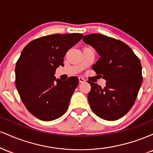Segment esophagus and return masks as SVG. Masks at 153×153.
Masks as SVG:
<instances>
[{"mask_svg":"<svg viewBox=\"0 0 153 153\" xmlns=\"http://www.w3.org/2000/svg\"><path fill=\"white\" fill-rule=\"evenodd\" d=\"M78 79H79V82H84L85 81V79H84L83 78H82V77H79Z\"/></svg>","mask_w":153,"mask_h":153,"instance_id":"esophagus-1","label":"esophagus"}]
</instances>
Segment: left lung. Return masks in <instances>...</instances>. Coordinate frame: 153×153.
Masks as SVG:
<instances>
[{"mask_svg":"<svg viewBox=\"0 0 153 153\" xmlns=\"http://www.w3.org/2000/svg\"><path fill=\"white\" fill-rule=\"evenodd\" d=\"M100 58L93 70L106 81V86L88 82L91 90L88 95L91 109L100 118L114 121L131 109L143 82L142 65L132 50L122 41L99 34L83 36Z\"/></svg>","mask_w":153,"mask_h":153,"instance_id":"obj_1","label":"left lung"}]
</instances>
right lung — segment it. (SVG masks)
I'll use <instances>...</instances> for the list:
<instances>
[{"mask_svg": "<svg viewBox=\"0 0 153 153\" xmlns=\"http://www.w3.org/2000/svg\"><path fill=\"white\" fill-rule=\"evenodd\" d=\"M82 34H52L33 40L22 50L15 68L16 85L22 102L32 115L43 121L59 118L66 112L78 86L77 77L56 79L68 50Z\"/></svg>", "mask_w": 153, "mask_h": 153, "instance_id": "1", "label": "right lung"}]
</instances>
